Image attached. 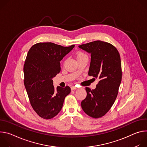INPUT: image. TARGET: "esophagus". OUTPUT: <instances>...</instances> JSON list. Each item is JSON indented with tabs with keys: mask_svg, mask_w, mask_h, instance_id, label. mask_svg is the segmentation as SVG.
Wrapping results in <instances>:
<instances>
[{
	"mask_svg": "<svg viewBox=\"0 0 147 147\" xmlns=\"http://www.w3.org/2000/svg\"><path fill=\"white\" fill-rule=\"evenodd\" d=\"M71 89L72 90H75V89H76L77 88H76V86H72L71 87Z\"/></svg>",
	"mask_w": 147,
	"mask_h": 147,
	"instance_id": "1",
	"label": "esophagus"
}]
</instances>
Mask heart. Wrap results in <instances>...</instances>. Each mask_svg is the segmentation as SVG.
<instances>
[{
  "label": "heart",
  "instance_id": "obj_1",
  "mask_svg": "<svg viewBox=\"0 0 147 147\" xmlns=\"http://www.w3.org/2000/svg\"><path fill=\"white\" fill-rule=\"evenodd\" d=\"M84 57H86V55L84 53H83L82 52H77L76 54V57L77 59H80V58Z\"/></svg>",
  "mask_w": 147,
  "mask_h": 147
}]
</instances>
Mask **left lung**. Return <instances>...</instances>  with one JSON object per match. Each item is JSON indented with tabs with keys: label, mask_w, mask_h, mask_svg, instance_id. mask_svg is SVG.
Instances as JSON below:
<instances>
[{
	"label": "left lung",
	"mask_w": 147,
	"mask_h": 147,
	"mask_svg": "<svg viewBox=\"0 0 147 147\" xmlns=\"http://www.w3.org/2000/svg\"><path fill=\"white\" fill-rule=\"evenodd\" d=\"M79 48L90 54L88 75L99 80L94 89L86 88L87 96L81 107L90 117L100 118L108 112L117 96L122 78L120 56L113 45L99 40Z\"/></svg>",
	"instance_id": "obj_1"
}]
</instances>
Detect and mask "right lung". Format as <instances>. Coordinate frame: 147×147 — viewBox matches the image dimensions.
<instances>
[{
  "instance_id": "1",
  "label": "right lung",
  "mask_w": 147,
  "mask_h": 147,
  "mask_svg": "<svg viewBox=\"0 0 147 147\" xmlns=\"http://www.w3.org/2000/svg\"><path fill=\"white\" fill-rule=\"evenodd\" d=\"M74 47L40 42L28 52L24 65V83L32 107L44 119L58 115L65 97L71 92L68 86H57L55 90L52 79L61 71L60 61Z\"/></svg>"
}]
</instances>
